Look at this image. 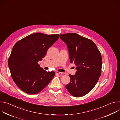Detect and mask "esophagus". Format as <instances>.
I'll use <instances>...</instances> for the list:
<instances>
[{
  "instance_id": "34e87169",
  "label": "esophagus",
  "mask_w": 120,
  "mask_h": 120,
  "mask_svg": "<svg viewBox=\"0 0 120 120\" xmlns=\"http://www.w3.org/2000/svg\"><path fill=\"white\" fill-rule=\"evenodd\" d=\"M56 74H57V75H62L63 74V73H61V72H58V71H57V72H56Z\"/></svg>"
}]
</instances>
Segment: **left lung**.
Masks as SVG:
<instances>
[{"instance_id": "obj_1", "label": "left lung", "mask_w": 120, "mask_h": 120, "mask_svg": "<svg viewBox=\"0 0 120 120\" xmlns=\"http://www.w3.org/2000/svg\"><path fill=\"white\" fill-rule=\"evenodd\" d=\"M60 38L66 44L70 62L77 70L75 75H69L70 82L65 87L73 96H83L94 88L101 76V53L93 41L76 33L62 34Z\"/></svg>"}]
</instances>
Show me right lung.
Returning a JSON list of instances; mask_svg holds the SVG:
<instances>
[{"label":"right lung","instance_id":"right-lung-1","mask_svg":"<svg viewBox=\"0 0 120 120\" xmlns=\"http://www.w3.org/2000/svg\"><path fill=\"white\" fill-rule=\"evenodd\" d=\"M58 34L36 33L17 42L8 60L12 78L21 90L35 94L44 89L54 77V71L47 72L38 62L58 39Z\"/></svg>","mask_w":120,"mask_h":120}]
</instances>
